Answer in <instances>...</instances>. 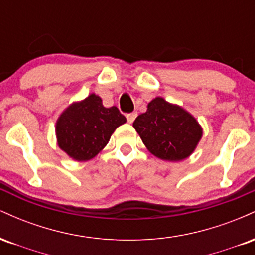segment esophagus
I'll list each match as a JSON object with an SVG mask.
<instances>
[{
	"mask_svg": "<svg viewBox=\"0 0 255 255\" xmlns=\"http://www.w3.org/2000/svg\"><path fill=\"white\" fill-rule=\"evenodd\" d=\"M137 116V113H130V114H127V121L129 122V124H133L134 120L136 119Z\"/></svg>",
	"mask_w": 255,
	"mask_h": 255,
	"instance_id": "obj_1",
	"label": "esophagus"
}]
</instances>
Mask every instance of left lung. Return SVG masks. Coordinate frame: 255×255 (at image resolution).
<instances>
[{"label": "left lung", "mask_w": 255, "mask_h": 255, "mask_svg": "<svg viewBox=\"0 0 255 255\" xmlns=\"http://www.w3.org/2000/svg\"><path fill=\"white\" fill-rule=\"evenodd\" d=\"M133 127L153 156L170 162L191 156L203 135L200 125L188 111L162 97L152 99Z\"/></svg>", "instance_id": "left-lung-1"}]
</instances>
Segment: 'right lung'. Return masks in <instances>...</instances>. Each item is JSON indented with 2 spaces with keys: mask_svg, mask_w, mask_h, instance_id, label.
<instances>
[{
  "mask_svg": "<svg viewBox=\"0 0 255 255\" xmlns=\"http://www.w3.org/2000/svg\"><path fill=\"white\" fill-rule=\"evenodd\" d=\"M126 121L118 108H105L102 98L92 93L61 114L56 122L57 144L74 160H90L103 150L111 134Z\"/></svg>",
  "mask_w": 255,
  "mask_h": 255,
  "instance_id": "add662e5",
  "label": "right lung"
}]
</instances>
